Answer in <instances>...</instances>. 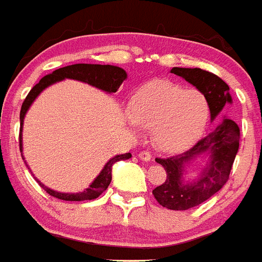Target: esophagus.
<instances>
[{
  "mask_svg": "<svg viewBox=\"0 0 262 262\" xmlns=\"http://www.w3.org/2000/svg\"><path fill=\"white\" fill-rule=\"evenodd\" d=\"M139 159H142L143 161H149V160L152 159V156H151V154H149V152L148 151H142V152H139Z\"/></svg>",
  "mask_w": 262,
  "mask_h": 262,
  "instance_id": "1",
  "label": "esophagus"
}]
</instances>
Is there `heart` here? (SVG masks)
Masks as SVG:
<instances>
[{"label": "heart", "instance_id": "obj_1", "mask_svg": "<svg viewBox=\"0 0 262 262\" xmlns=\"http://www.w3.org/2000/svg\"><path fill=\"white\" fill-rule=\"evenodd\" d=\"M210 117L207 97L170 81H154L139 88L129 103L134 133L152 128L154 142L164 152L176 154L193 145Z\"/></svg>", "mask_w": 262, "mask_h": 262}]
</instances>
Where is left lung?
Here are the masks:
<instances>
[{
  "instance_id": "left-lung-1",
  "label": "left lung",
  "mask_w": 262,
  "mask_h": 262,
  "mask_svg": "<svg viewBox=\"0 0 262 262\" xmlns=\"http://www.w3.org/2000/svg\"><path fill=\"white\" fill-rule=\"evenodd\" d=\"M170 73L181 76L201 90L210 103L211 119L232 102L228 85L211 72L201 68H172ZM240 129L232 119L224 118L212 133L195 143L190 149L168 159H156L164 166L166 180L155 187L152 194L157 202L169 210H187L201 205L224 186L239 149ZM208 156V163L193 183L183 181L184 165L195 157Z\"/></svg>"
}]
</instances>
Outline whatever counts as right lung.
I'll return each instance as SVG.
<instances>
[{"label": "right lung", "mask_w": 262, "mask_h": 262, "mask_svg": "<svg viewBox=\"0 0 262 262\" xmlns=\"http://www.w3.org/2000/svg\"><path fill=\"white\" fill-rule=\"evenodd\" d=\"M64 78H72V80H78L82 81V82H86L89 85H93V86L98 88L101 90H105L107 93H115L119 86L122 85L124 80L127 78V73L124 69L119 68V67L114 66H101V64H73V66L62 67V68L56 69L53 71L50 75L45 76L39 81L35 86L30 90V93L27 94L26 99L23 101L22 107H20V128H19V149L22 152V126H23V119H25V115H26L27 110L31 106V103L35 101L36 97L43 92L47 86L55 84L57 81H61ZM131 157V154H124V155H117L113 159H110L106 163V165L103 166V169L101 170L97 178L92 182L86 190H84L82 193H59V191H55L52 189H48L45 185L39 182L43 189L47 191L50 195L55 196V198H59L62 201H90L98 198L103 191L108 187L111 182V168L117 161L120 160H127Z\"/></svg>", "instance_id": "1"}]
</instances>
